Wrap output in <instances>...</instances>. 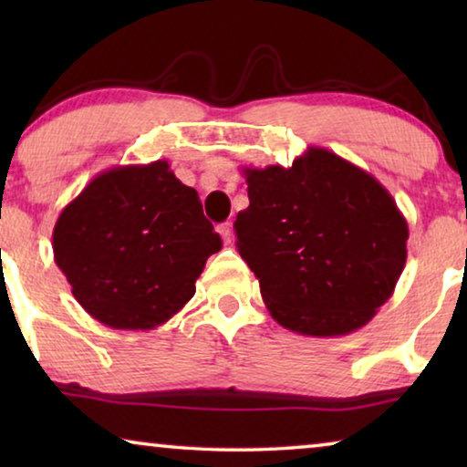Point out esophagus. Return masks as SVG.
Masks as SVG:
<instances>
[{"mask_svg": "<svg viewBox=\"0 0 467 467\" xmlns=\"http://www.w3.org/2000/svg\"><path fill=\"white\" fill-rule=\"evenodd\" d=\"M219 234H221L223 244H232V240H234V225H232V223H221Z\"/></svg>", "mask_w": 467, "mask_h": 467, "instance_id": "34e87169", "label": "esophagus"}]
</instances>
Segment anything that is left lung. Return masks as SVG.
Masks as SVG:
<instances>
[{
    "instance_id": "8db88e82",
    "label": "left lung",
    "mask_w": 467,
    "mask_h": 467,
    "mask_svg": "<svg viewBox=\"0 0 467 467\" xmlns=\"http://www.w3.org/2000/svg\"><path fill=\"white\" fill-rule=\"evenodd\" d=\"M248 208L235 246L274 321L347 336L372 321L406 265L408 223L366 170L310 146L291 168H244Z\"/></svg>"
}]
</instances>
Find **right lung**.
I'll use <instances>...</instances> for the list:
<instances>
[{
	"label": "right lung",
	"instance_id": "obj_1",
	"mask_svg": "<svg viewBox=\"0 0 467 467\" xmlns=\"http://www.w3.org/2000/svg\"><path fill=\"white\" fill-rule=\"evenodd\" d=\"M221 238L165 159L101 171L61 210L55 264L95 321L146 331L195 296Z\"/></svg>",
	"mask_w": 467,
	"mask_h": 467
}]
</instances>
